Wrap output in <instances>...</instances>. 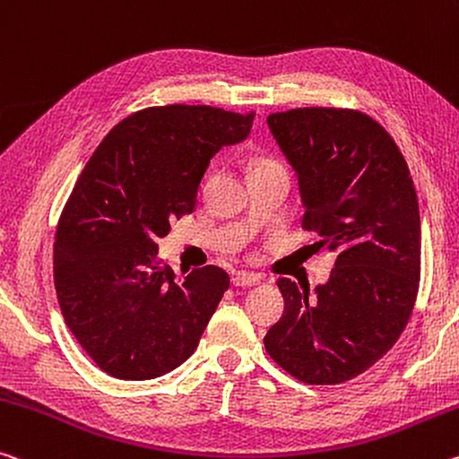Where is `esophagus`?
Masks as SVG:
<instances>
[{
  "label": "esophagus",
  "mask_w": 459,
  "mask_h": 459,
  "mask_svg": "<svg viewBox=\"0 0 459 459\" xmlns=\"http://www.w3.org/2000/svg\"><path fill=\"white\" fill-rule=\"evenodd\" d=\"M259 281H261L259 275L249 273V272H238L232 275V286L237 288H251V286H257Z\"/></svg>",
  "instance_id": "obj_1"
}]
</instances>
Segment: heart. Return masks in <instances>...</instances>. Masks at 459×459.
<instances>
[{
	"label": "heart",
	"mask_w": 459,
	"mask_h": 459,
	"mask_svg": "<svg viewBox=\"0 0 459 459\" xmlns=\"http://www.w3.org/2000/svg\"><path fill=\"white\" fill-rule=\"evenodd\" d=\"M275 161H272V159H259V161L255 163V169H259V167H265V165H272Z\"/></svg>",
	"instance_id": "b5f03b06"
}]
</instances>
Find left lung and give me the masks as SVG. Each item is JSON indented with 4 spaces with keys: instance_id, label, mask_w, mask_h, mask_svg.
Instances as JSON below:
<instances>
[{
    "instance_id": "1",
    "label": "left lung",
    "mask_w": 459,
    "mask_h": 459,
    "mask_svg": "<svg viewBox=\"0 0 459 459\" xmlns=\"http://www.w3.org/2000/svg\"><path fill=\"white\" fill-rule=\"evenodd\" d=\"M298 173L302 229L337 261L329 281L280 278L286 308L265 351L304 384L353 380L386 355L412 315L420 278V216L394 138L351 108H294L267 116Z\"/></svg>"
}]
</instances>
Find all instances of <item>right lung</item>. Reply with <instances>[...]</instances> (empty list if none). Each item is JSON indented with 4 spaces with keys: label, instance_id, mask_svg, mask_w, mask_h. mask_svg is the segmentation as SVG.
<instances>
[{
    "label": "right lung",
    "instance_id": "right-lung-1",
    "mask_svg": "<svg viewBox=\"0 0 459 459\" xmlns=\"http://www.w3.org/2000/svg\"><path fill=\"white\" fill-rule=\"evenodd\" d=\"M255 112L169 104L130 114L83 167L55 232L65 323L101 372L151 380L181 366L230 286L224 269L184 281L159 259L173 218L192 214L204 171L249 134Z\"/></svg>",
    "mask_w": 459,
    "mask_h": 459
}]
</instances>
